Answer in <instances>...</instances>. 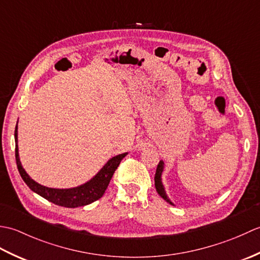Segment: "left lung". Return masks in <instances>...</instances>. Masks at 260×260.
Here are the masks:
<instances>
[{"instance_id": "1", "label": "left lung", "mask_w": 260, "mask_h": 260, "mask_svg": "<svg viewBox=\"0 0 260 260\" xmlns=\"http://www.w3.org/2000/svg\"><path fill=\"white\" fill-rule=\"evenodd\" d=\"M164 169H165V163L162 161H159L157 168H156V172H155V176H154V181H155V187H156V191L159 196H161L165 201L169 202L170 204H172V206H175V204L170 200V198L167 194V191H165V187L163 184V181H162V175L164 172Z\"/></svg>"}]
</instances>
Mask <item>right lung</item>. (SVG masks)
Listing matches in <instances>:
<instances>
[{
	"label": "right lung",
	"instance_id": "1",
	"mask_svg": "<svg viewBox=\"0 0 260 260\" xmlns=\"http://www.w3.org/2000/svg\"><path fill=\"white\" fill-rule=\"evenodd\" d=\"M14 140H15V159L18 170L20 172L21 178L23 179L25 184L30 189L36 192L37 194L45 198L46 200L50 201L57 206H61L66 208H77L90 204L93 201L101 199L110 182V179L118 168L121 159H123L128 152L118 154L110 157L108 161L103 165V168L92 176L90 180H88L85 183H82L75 187H68V189H56V187H48L38 183L31 176L25 172L20 161L19 155V146H18V124L15 126L14 132Z\"/></svg>",
	"mask_w": 260,
	"mask_h": 260
}]
</instances>
